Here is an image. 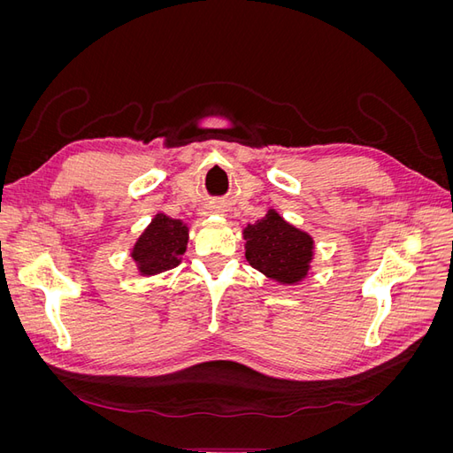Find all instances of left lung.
<instances>
[{
    "label": "left lung",
    "instance_id": "8db88e82",
    "mask_svg": "<svg viewBox=\"0 0 453 453\" xmlns=\"http://www.w3.org/2000/svg\"><path fill=\"white\" fill-rule=\"evenodd\" d=\"M245 258L270 280L293 285L303 281L313 257V240L289 225L278 211L268 213L243 230Z\"/></svg>",
    "mask_w": 453,
    "mask_h": 453
}]
</instances>
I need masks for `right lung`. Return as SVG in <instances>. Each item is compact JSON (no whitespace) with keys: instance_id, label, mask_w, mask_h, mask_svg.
<instances>
[{"instance_id":"obj_1","label":"right lung","mask_w":453,"mask_h":453,"mask_svg":"<svg viewBox=\"0 0 453 453\" xmlns=\"http://www.w3.org/2000/svg\"><path fill=\"white\" fill-rule=\"evenodd\" d=\"M187 242V225H183L180 219L158 213L135 242L132 258L138 265L142 276H155V273L172 270L181 263Z\"/></svg>"}]
</instances>
